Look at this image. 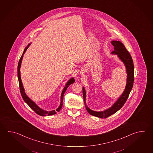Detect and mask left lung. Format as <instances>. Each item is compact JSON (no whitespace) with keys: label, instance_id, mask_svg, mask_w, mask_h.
Segmentation results:
<instances>
[{"label":"left lung","instance_id":"1","mask_svg":"<svg viewBox=\"0 0 153 153\" xmlns=\"http://www.w3.org/2000/svg\"><path fill=\"white\" fill-rule=\"evenodd\" d=\"M114 47V50L111 52L112 55H117L118 58L121 60L126 67L127 72V84L124 91L113 104L111 107L101 111H96L90 109L86 103V91L84 87H83V95L85 107L87 111L91 115L94 116L99 118H107L110 116L116 113L121 109L128 98L130 92L132 89L134 80V67L133 59L129 52L127 51L124 45L120 41L113 40L111 42Z\"/></svg>","mask_w":153,"mask_h":153}]
</instances>
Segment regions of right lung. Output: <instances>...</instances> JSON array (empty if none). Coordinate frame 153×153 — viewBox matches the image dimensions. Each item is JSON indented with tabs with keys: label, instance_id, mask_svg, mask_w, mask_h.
<instances>
[{
	"label": "right lung",
	"instance_id": "add662e5",
	"mask_svg": "<svg viewBox=\"0 0 153 153\" xmlns=\"http://www.w3.org/2000/svg\"><path fill=\"white\" fill-rule=\"evenodd\" d=\"M30 44H31V43H29L27 45V46H26V48L24 49L23 53V54L22 55L19 61V62H18V81H19V88H20L21 95H22V97L23 98L24 101H25V102L27 103V104L35 111V113L37 114L38 115L42 116H46L54 115L55 114H56L57 112H59V110L61 109V108H62L64 94L65 92L66 91L67 88L69 87L70 85H71V84L75 82V79H74V77L70 78L69 80L67 82L66 84L65 85L64 88L62 90V94H61L60 105H59V107L56 110H52V111H48L42 109L39 106H38L36 104V103L32 101V100H31L30 98H29V97L26 95L25 91V90H24V88L22 82L21 77H20V66H21V64H22V59H23V56L24 55V53H25V52H26L27 49H28V48L30 45Z\"/></svg>",
	"mask_w": 153,
	"mask_h": 153
}]
</instances>
